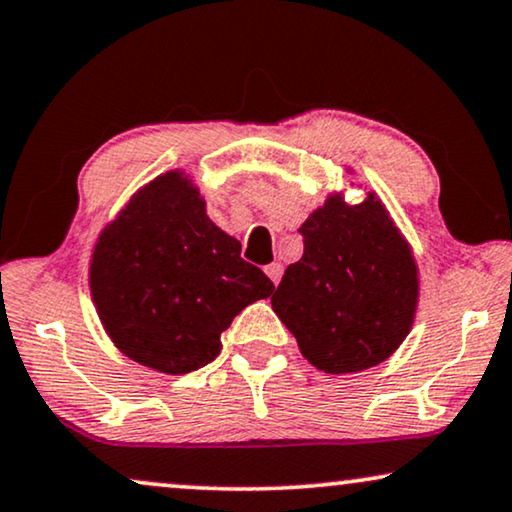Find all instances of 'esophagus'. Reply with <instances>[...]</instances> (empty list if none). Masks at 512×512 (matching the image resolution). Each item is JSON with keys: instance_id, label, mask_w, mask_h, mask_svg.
Returning <instances> with one entry per match:
<instances>
[{"instance_id": "1", "label": "esophagus", "mask_w": 512, "mask_h": 512, "mask_svg": "<svg viewBox=\"0 0 512 512\" xmlns=\"http://www.w3.org/2000/svg\"><path fill=\"white\" fill-rule=\"evenodd\" d=\"M282 272H284V265L282 263H270L268 268H265V275L272 279V284H279V279H282Z\"/></svg>"}]
</instances>
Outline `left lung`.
<instances>
[{"mask_svg": "<svg viewBox=\"0 0 512 512\" xmlns=\"http://www.w3.org/2000/svg\"><path fill=\"white\" fill-rule=\"evenodd\" d=\"M298 233L303 258L286 268L270 303L300 354L331 375L389 359L415 321L419 275L382 200L368 193L347 205L333 193Z\"/></svg>", "mask_w": 512, "mask_h": 512, "instance_id": "1", "label": "left lung"}]
</instances>
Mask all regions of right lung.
<instances>
[{"label":"right lung","instance_id":"obj_1","mask_svg":"<svg viewBox=\"0 0 512 512\" xmlns=\"http://www.w3.org/2000/svg\"><path fill=\"white\" fill-rule=\"evenodd\" d=\"M240 251L181 170L139 188L90 258V296L111 342L165 375L207 366L237 314L275 291Z\"/></svg>","mask_w":512,"mask_h":512}]
</instances>
